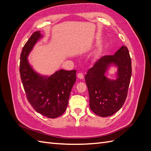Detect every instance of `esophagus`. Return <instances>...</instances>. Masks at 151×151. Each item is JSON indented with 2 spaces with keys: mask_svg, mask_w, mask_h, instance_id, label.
Wrapping results in <instances>:
<instances>
[{
  "mask_svg": "<svg viewBox=\"0 0 151 151\" xmlns=\"http://www.w3.org/2000/svg\"><path fill=\"white\" fill-rule=\"evenodd\" d=\"M77 76H78V78L80 79H83V73H79L78 75H77Z\"/></svg>",
  "mask_w": 151,
  "mask_h": 151,
  "instance_id": "1",
  "label": "esophagus"
}]
</instances>
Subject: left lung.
I'll list each match as a JSON object with an SVG mask.
<instances>
[{"instance_id":"8db88e82","label":"left lung","mask_w":151,"mask_h":151,"mask_svg":"<svg viewBox=\"0 0 151 151\" xmlns=\"http://www.w3.org/2000/svg\"><path fill=\"white\" fill-rule=\"evenodd\" d=\"M113 63L118 67L116 81L104 76L108 66ZM131 75V59L124 45L114 55H105L98 60L85 76L91 110L101 117L109 116L120 110L127 96Z\"/></svg>"}]
</instances>
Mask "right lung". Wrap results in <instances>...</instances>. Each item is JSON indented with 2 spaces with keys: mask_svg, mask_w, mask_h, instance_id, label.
Masks as SVG:
<instances>
[{
  "mask_svg": "<svg viewBox=\"0 0 151 151\" xmlns=\"http://www.w3.org/2000/svg\"><path fill=\"white\" fill-rule=\"evenodd\" d=\"M40 31L34 32L24 45L20 54V78L27 100L37 113L55 118L64 113L69 97L76 82V70L61 69L51 76L39 75L27 61L28 55L38 40Z\"/></svg>",
  "mask_w": 151,
  "mask_h": 151,
  "instance_id": "obj_1",
  "label": "right lung"
}]
</instances>
